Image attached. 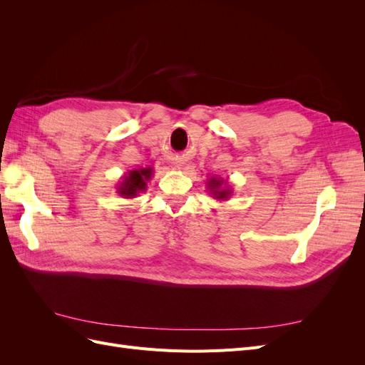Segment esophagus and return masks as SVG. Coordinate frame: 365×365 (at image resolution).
Returning <instances> with one entry per match:
<instances>
[{
	"label": "esophagus",
	"mask_w": 365,
	"mask_h": 365,
	"mask_svg": "<svg viewBox=\"0 0 365 365\" xmlns=\"http://www.w3.org/2000/svg\"><path fill=\"white\" fill-rule=\"evenodd\" d=\"M173 165H175V169H182L184 163H182V160H178L176 163H173Z\"/></svg>",
	"instance_id": "esophagus-1"
}]
</instances>
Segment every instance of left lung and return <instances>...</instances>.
I'll return each mask as SVG.
<instances>
[{
  "label": "left lung",
  "mask_w": 365,
  "mask_h": 365,
  "mask_svg": "<svg viewBox=\"0 0 365 365\" xmlns=\"http://www.w3.org/2000/svg\"><path fill=\"white\" fill-rule=\"evenodd\" d=\"M207 185H208V192H210V195H212V197H215V200H219V201H227L231 196V193H233L231 187L228 185V181L222 180V178H216V176H212V178L207 181Z\"/></svg>",
  "instance_id": "left-lung-1"
}]
</instances>
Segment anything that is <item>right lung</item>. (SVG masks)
Segmentation results:
<instances>
[{"instance_id": "obj_1", "label": "right lung", "mask_w": 365, "mask_h": 365, "mask_svg": "<svg viewBox=\"0 0 365 365\" xmlns=\"http://www.w3.org/2000/svg\"><path fill=\"white\" fill-rule=\"evenodd\" d=\"M153 169H134L129 170L117 187V193L123 197H135L140 192H145L148 187V181L152 178Z\"/></svg>"}]
</instances>
